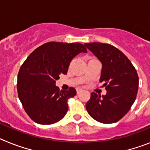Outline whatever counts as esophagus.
Instances as JSON below:
<instances>
[{
    "mask_svg": "<svg viewBox=\"0 0 150 150\" xmlns=\"http://www.w3.org/2000/svg\"><path fill=\"white\" fill-rule=\"evenodd\" d=\"M82 91L81 88H76V93H77V94H79V92H80V91Z\"/></svg>",
    "mask_w": 150,
    "mask_h": 150,
    "instance_id": "1",
    "label": "esophagus"
}]
</instances>
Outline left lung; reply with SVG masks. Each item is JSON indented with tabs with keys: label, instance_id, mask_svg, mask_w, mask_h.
<instances>
[{
	"label": "left lung",
	"instance_id": "1",
	"mask_svg": "<svg viewBox=\"0 0 150 150\" xmlns=\"http://www.w3.org/2000/svg\"><path fill=\"white\" fill-rule=\"evenodd\" d=\"M101 62L100 83L104 82L106 95L91 94L86 108L94 120L110 124L120 120L131 109L137 90V71L122 52L108 43H85Z\"/></svg>",
	"mask_w": 150,
	"mask_h": 150
}]
</instances>
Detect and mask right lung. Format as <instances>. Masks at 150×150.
<instances>
[{
  "instance_id": "obj_1",
  "label": "right lung",
  "mask_w": 150,
  "mask_h": 150,
  "mask_svg": "<svg viewBox=\"0 0 150 150\" xmlns=\"http://www.w3.org/2000/svg\"><path fill=\"white\" fill-rule=\"evenodd\" d=\"M79 52H87L81 43L48 42L34 50L22 64L17 79L18 96L33 121L51 125L65 116L67 100L76 95V89L60 91L55 81L60 74H67Z\"/></svg>"
}]
</instances>
